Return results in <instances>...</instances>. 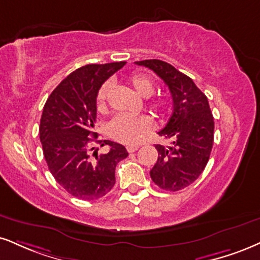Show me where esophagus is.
Segmentation results:
<instances>
[{
    "mask_svg": "<svg viewBox=\"0 0 260 260\" xmlns=\"http://www.w3.org/2000/svg\"><path fill=\"white\" fill-rule=\"evenodd\" d=\"M126 149H127V152H129V153H134V152H136L137 149H139V146H137V145H131V146H127V147H126Z\"/></svg>",
    "mask_w": 260,
    "mask_h": 260,
    "instance_id": "1",
    "label": "esophagus"
}]
</instances>
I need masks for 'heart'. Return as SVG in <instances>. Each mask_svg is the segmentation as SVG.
I'll return each mask as SVG.
<instances>
[{"label": "heart", "mask_w": 260, "mask_h": 260, "mask_svg": "<svg viewBox=\"0 0 260 260\" xmlns=\"http://www.w3.org/2000/svg\"><path fill=\"white\" fill-rule=\"evenodd\" d=\"M127 82L133 85L137 94L142 98H149L155 91V85L149 77L141 73L131 75ZM111 90V83L102 84L96 96V107L100 112L106 111L108 92ZM150 108L158 115H164L170 110V101L165 98L156 99L150 104ZM152 126V119L148 115L118 114L108 124V134L112 139L124 145H135L148 133Z\"/></svg>", "instance_id": "obj_1"}]
</instances>
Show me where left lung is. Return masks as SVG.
<instances>
[{
  "label": "left lung",
  "instance_id": "left-lung-1",
  "mask_svg": "<svg viewBox=\"0 0 260 260\" xmlns=\"http://www.w3.org/2000/svg\"><path fill=\"white\" fill-rule=\"evenodd\" d=\"M135 63L154 71L169 86L174 102L169 123L158 133L171 140V145H155L158 161L150 177L164 190H181L203 174L210 159L214 120L208 100L193 79L170 63L156 59Z\"/></svg>",
  "mask_w": 260,
  "mask_h": 260
}]
</instances>
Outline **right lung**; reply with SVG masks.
Listing matches in <instances>:
<instances>
[{
  "label": "right lung",
  "mask_w": 260,
  "mask_h": 260,
  "mask_svg": "<svg viewBox=\"0 0 260 260\" xmlns=\"http://www.w3.org/2000/svg\"><path fill=\"white\" fill-rule=\"evenodd\" d=\"M125 63L79 67L54 89L44 105L40 140L47 165L57 183L82 200H96L110 193L115 183V166L129 155L124 146L98 141L92 133L99 89ZM91 142L110 145V152L90 157Z\"/></svg>",
  "instance_id": "obj_1"
}]
</instances>
